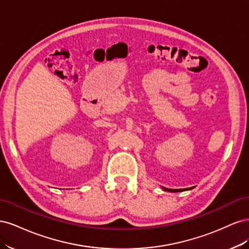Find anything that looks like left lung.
<instances>
[{"instance_id": "1", "label": "left lung", "mask_w": 249, "mask_h": 249, "mask_svg": "<svg viewBox=\"0 0 249 249\" xmlns=\"http://www.w3.org/2000/svg\"><path fill=\"white\" fill-rule=\"evenodd\" d=\"M162 188H163V190L168 191V192H182V191H185V190H191V189H193V187L187 188V189H167V188H164V187H162Z\"/></svg>"}]
</instances>
